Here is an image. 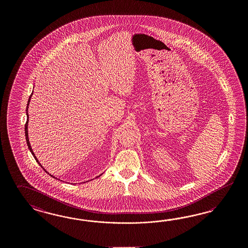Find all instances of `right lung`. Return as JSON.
Returning <instances> with one entry per match:
<instances>
[{"label": "right lung", "instance_id": "right-lung-1", "mask_svg": "<svg viewBox=\"0 0 248 248\" xmlns=\"http://www.w3.org/2000/svg\"><path fill=\"white\" fill-rule=\"evenodd\" d=\"M31 96H32V93H31V95L30 96V98H29L28 100V103H27V108H26V115H27V121H26V124H25V138H26V142H27V145H28V148L29 149H30V151L31 152V154H32V156H34V158L36 159V161H37V163L43 168V170H45V172H47L49 175H50V173L47 171V170H45L44 168H43V166H42V164L40 163V161L38 160V158L36 157L35 154H34V152H33V150H32V149H31V144H30V140H29V136H28V122H29V115H28V108H29V104H30V100H31ZM51 177H54V178H57V177H53L52 175H50ZM99 176H98L97 177H99ZM58 179V178H57Z\"/></svg>", "mask_w": 248, "mask_h": 248}]
</instances>
